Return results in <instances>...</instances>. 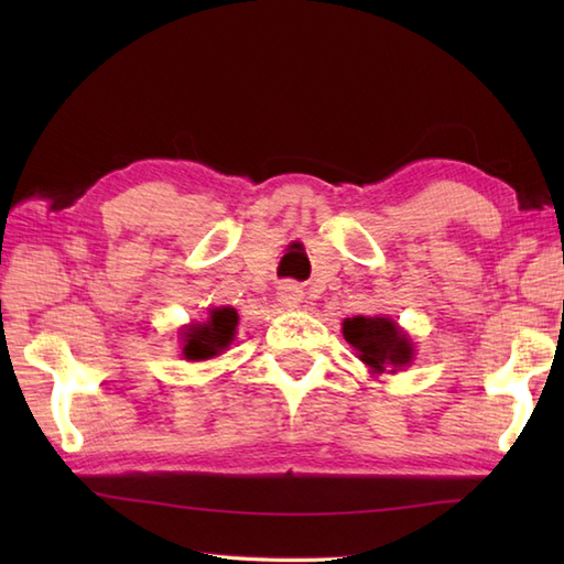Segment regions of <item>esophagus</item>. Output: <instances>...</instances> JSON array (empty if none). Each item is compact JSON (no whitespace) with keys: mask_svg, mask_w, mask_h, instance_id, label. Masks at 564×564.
I'll return each mask as SVG.
<instances>
[{"mask_svg":"<svg viewBox=\"0 0 564 564\" xmlns=\"http://www.w3.org/2000/svg\"><path fill=\"white\" fill-rule=\"evenodd\" d=\"M279 301L285 305V307H297L303 303V291L301 285L293 283V281H285L279 285Z\"/></svg>","mask_w":564,"mask_h":564,"instance_id":"obj_1","label":"esophagus"}]
</instances>
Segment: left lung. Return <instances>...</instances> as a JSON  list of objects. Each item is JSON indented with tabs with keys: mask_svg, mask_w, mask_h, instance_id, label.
Wrapping results in <instances>:
<instances>
[{
	"mask_svg": "<svg viewBox=\"0 0 564 564\" xmlns=\"http://www.w3.org/2000/svg\"><path fill=\"white\" fill-rule=\"evenodd\" d=\"M344 339L358 351V358L378 373L388 366L400 368L412 361V341L388 317L344 319Z\"/></svg>",
	"mask_w": 564,
	"mask_h": 564,
	"instance_id": "left-lung-1",
	"label": "left lung"
}]
</instances>
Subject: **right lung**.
<instances>
[{
    "label": "right lung",
    "instance_id": "1",
    "mask_svg": "<svg viewBox=\"0 0 564 564\" xmlns=\"http://www.w3.org/2000/svg\"><path fill=\"white\" fill-rule=\"evenodd\" d=\"M237 319L232 307H218L213 310L206 325H191L184 332V358L206 361V358L218 356L235 339Z\"/></svg>",
    "mask_w": 564,
    "mask_h": 564
}]
</instances>
